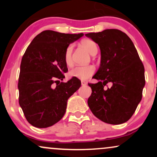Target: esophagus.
<instances>
[{
  "label": "esophagus",
  "mask_w": 157,
  "mask_h": 157,
  "mask_svg": "<svg viewBox=\"0 0 157 157\" xmlns=\"http://www.w3.org/2000/svg\"><path fill=\"white\" fill-rule=\"evenodd\" d=\"M81 84H82V86H85V85H86V84H87V82H86V81H83V80H82V81H81Z\"/></svg>",
  "instance_id": "esophagus-1"
}]
</instances>
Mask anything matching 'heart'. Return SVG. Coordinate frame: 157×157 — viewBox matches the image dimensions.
<instances>
[{"label":"heart","instance_id":"b5f03b06","mask_svg":"<svg viewBox=\"0 0 157 157\" xmlns=\"http://www.w3.org/2000/svg\"><path fill=\"white\" fill-rule=\"evenodd\" d=\"M81 46H82L91 55H94L97 53L98 48L96 43L91 39H84L80 42ZM73 46L68 45L64 52V61L67 66H71L73 65ZM95 71L94 66L89 65L86 66H77L69 71V76L71 77L80 79V80H87L90 77L92 76Z\"/></svg>","mask_w":157,"mask_h":157}]
</instances>
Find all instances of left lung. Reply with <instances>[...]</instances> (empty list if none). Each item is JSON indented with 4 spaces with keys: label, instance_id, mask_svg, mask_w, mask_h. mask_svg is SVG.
<instances>
[{
    "label": "left lung",
    "instance_id": "1",
    "mask_svg": "<svg viewBox=\"0 0 157 157\" xmlns=\"http://www.w3.org/2000/svg\"><path fill=\"white\" fill-rule=\"evenodd\" d=\"M98 44L101 61L89 83L92 92L88 99L91 112L102 122L118 125L127 122L142 100L145 84V68L132 40L125 33L111 29L86 34ZM113 82L111 88L105 87Z\"/></svg>",
    "mask_w": 157,
    "mask_h": 157
}]
</instances>
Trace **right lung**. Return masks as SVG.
<instances>
[{
  "instance_id": "obj_1",
  "label": "right lung",
  "mask_w": 157,
  "mask_h": 157,
  "mask_svg": "<svg viewBox=\"0 0 157 157\" xmlns=\"http://www.w3.org/2000/svg\"><path fill=\"white\" fill-rule=\"evenodd\" d=\"M83 34L46 30L37 35L22 57L18 79L19 104L27 121L36 128H47L60 121L67 100L81 86L72 77L60 82L68 68L64 52Z\"/></svg>"
}]
</instances>
